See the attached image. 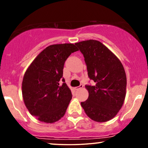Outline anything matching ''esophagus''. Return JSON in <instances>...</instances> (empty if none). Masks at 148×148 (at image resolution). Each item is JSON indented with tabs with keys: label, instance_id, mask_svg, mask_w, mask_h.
Wrapping results in <instances>:
<instances>
[{
	"label": "esophagus",
	"instance_id": "obj_1",
	"mask_svg": "<svg viewBox=\"0 0 148 148\" xmlns=\"http://www.w3.org/2000/svg\"><path fill=\"white\" fill-rule=\"evenodd\" d=\"M83 87H84V86H83L82 84H81L79 86H78V87H75V89L76 90H79V89H81V88H82Z\"/></svg>",
	"mask_w": 148,
	"mask_h": 148
}]
</instances>
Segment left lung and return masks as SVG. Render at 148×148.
Segmentation results:
<instances>
[{
    "mask_svg": "<svg viewBox=\"0 0 148 148\" xmlns=\"http://www.w3.org/2000/svg\"><path fill=\"white\" fill-rule=\"evenodd\" d=\"M75 45L84 54L89 77L96 83L86 86L89 96L81 105L92 120L110 121L120 110L126 96L124 67L116 56L98 40H85Z\"/></svg>",
    "mask_w": 148,
    "mask_h": 148,
    "instance_id": "8db88e82",
    "label": "left lung"
}]
</instances>
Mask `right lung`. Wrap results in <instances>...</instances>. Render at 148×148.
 Listing matches in <instances>:
<instances>
[{"instance_id": "obj_1", "label": "right lung", "mask_w": 148, "mask_h": 148, "mask_svg": "<svg viewBox=\"0 0 148 148\" xmlns=\"http://www.w3.org/2000/svg\"><path fill=\"white\" fill-rule=\"evenodd\" d=\"M78 50L73 44H53L36 56L24 74L22 96L32 116L46 123H53L65 114L72 98L64 79V64L71 54Z\"/></svg>"}]
</instances>
